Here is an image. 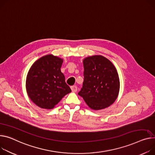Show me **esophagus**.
I'll use <instances>...</instances> for the list:
<instances>
[{
  "label": "esophagus",
  "mask_w": 155,
  "mask_h": 155,
  "mask_svg": "<svg viewBox=\"0 0 155 155\" xmlns=\"http://www.w3.org/2000/svg\"><path fill=\"white\" fill-rule=\"evenodd\" d=\"M71 89L73 92H76L78 90V87L76 86H73L71 87Z\"/></svg>",
  "instance_id": "34e87169"
}]
</instances>
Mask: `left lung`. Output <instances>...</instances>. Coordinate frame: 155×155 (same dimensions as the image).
Wrapping results in <instances>:
<instances>
[{
  "instance_id": "obj_1",
  "label": "left lung",
  "mask_w": 155,
  "mask_h": 155,
  "mask_svg": "<svg viewBox=\"0 0 155 155\" xmlns=\"http://www.w3.org/2000/svg\"><path fill=\"white\" fill-rule=\"evenodd\" d=\"M83 65L84 82L78 94L92 109L108 107L116 100L120 89L115 66L108 59L99 55L85 58Z\"/></svg>"
}]
</instances>
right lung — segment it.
I'll return each instance as SVG.
<instances>
[{
	"mask_svg": "<svg viewBox=\"0 0 155 155\" xmlns=\"http://www.w3.org/2000/svg\"><path fill=\"white\" fill-rule=\"evenodd\" d=\"M63 59L51 54L38 59L30 68L26 89L30 99L42 109H51L71 92L61 71Z\"/></svg>",
	"mask_w": 155,
	"mask_h": 155,
	"instance_id": "right-lung-1",
	"label": "right lung"
}]
</instances>
